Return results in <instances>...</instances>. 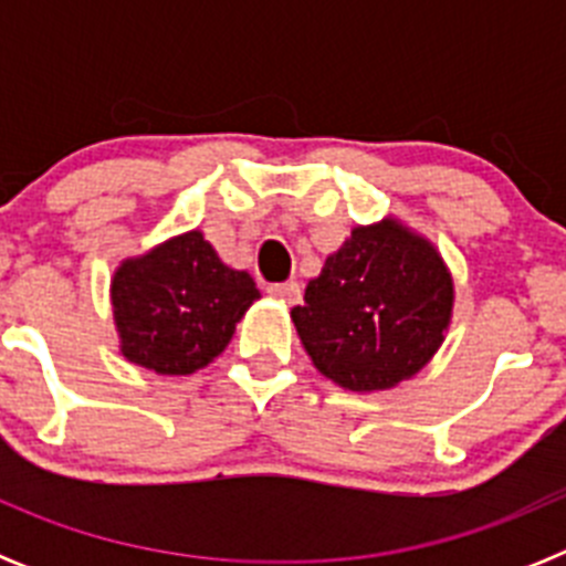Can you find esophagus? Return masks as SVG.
Wrapping results in <instances>:
<instances>
[{"mask_svg":"<svg viewBox=\"0 0 566 566\" xmlns=\"http://www.w3.org/2000/svg\"><path fill=\"white\" fill-rule=\"evenodd\" d=\"M266 292L272 294V297L289 303V306H294V303L300 300V283L297 280H286V283H269Z\"/></svg>","mask_w":566,"mask_h":566,"instance_id":"esophagus-1","label":"esophagus"}]
</instances>
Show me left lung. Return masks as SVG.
I'll return each mask as SVG.
<instances>
[{"label":"left lung","mask_w":566,"mask_h":566,"mask_svg":"<svg viewBox=\"0 0 566 566\" xmlns=\"http://www.w3.org/2000/svg\"><path fill=\"white\" fill-rule=\"evenodd\" d=\"M453 280L437 249L402 223L357 227L292 308L319 374L348 391H385L437 354Z\"/></svg>","instance_id":"left-lung-1"}]
</instances>
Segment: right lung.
<instances>
[{
    "label": "right lung",
    "mask_w": 566,
    "mask_h": 566,
    "mask_svg": "<svg viewBox=\"0 0 566 566\" xmlns=\"http://www.w3.org/2000/svg\"><path fill=\"white\" fill-rule=\"evenodd\" d=\"M109 294L124 357L169 377L212 363L260 297L252 274L229 269L201 232L124 260Z\"/></svg>",
    "instance_id": "right-lung-1"
}]
</instances>
